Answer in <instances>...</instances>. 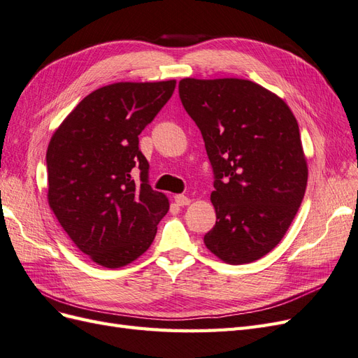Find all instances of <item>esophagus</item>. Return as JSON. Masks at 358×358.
<instances>
[{
    "instance_id": "esophagus-1",
    "label": "esophagus",
    "mask_w": 358,
    "mask_h": 358,
    "mask_svg": "<svg viewBox=\"0 0 358 358\" xmlns=\"http://www.w3.org/2000/svg\"><path fill=\"white\" fill-rule=\"evenodd\" d=\"M175 201L178 206H188L191 203V200L187 196H183V194H178V196H175Z\"/></svg>"
}]
</instances>
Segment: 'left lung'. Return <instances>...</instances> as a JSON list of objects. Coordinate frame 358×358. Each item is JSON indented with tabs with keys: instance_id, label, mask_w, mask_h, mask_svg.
I'll return each mask as SVG.
<instances>
[{
	"instance_id": "obj_1",
	"label": "left lung",
	"mask_w": 358,
	"mask_h": 358,
	"mask_svg": "<svg viewBox=\"0 0 358 358\" xmlns=\"http://www.w3.org/2000/svg\"><path fill=\"white\" fill-rule=\"evenodd\" d=\"M179 96L201 131L213 170L216 212L204 245L246 264L280 242L308 183L299 124L287 103L245 79H182Z\"/></svg>"
}]
</instances>
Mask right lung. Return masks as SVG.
I'll return each instance as SVG.
<instances>
[{
  "mask_svg": "<svg viewBox=\"0 0 358 358\" xmlns=\"http://www.w3.org/2000/svg\"><path fill=\"white\" fill-rule=\"evenodd\" d=\"M175 86L176 80L103 86L86 95L50 138V209L74 245L103 267L127 266L146 252L169 212L167 197L149 185L138 134Z\"/></svg>",
  "mask_w": 358,
  "mask_h": 358,
  "instance_id": "1",
  "label": "right lung"
}]
</instances>
